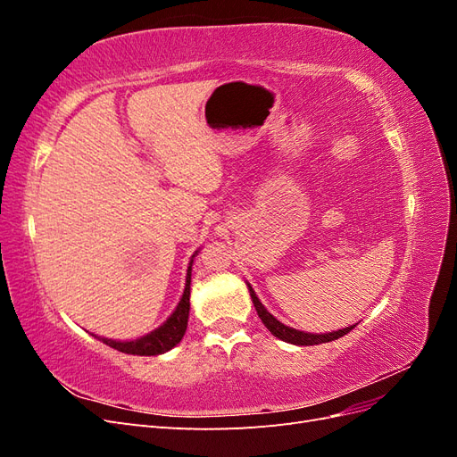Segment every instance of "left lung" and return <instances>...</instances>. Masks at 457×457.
Listing matches in <instances>:
<instances>
[{
	"instance_id": "8db88e82",
	"label": "left lung",
	"mask_w": 457,
	"mask_h": 457,
	"mask_svg": "<svg viewBox=\"0 0 457 457\" xmlns=\"http://www.w3.org/2000/svg\"><path fill=\"white\" fill-rule=\"evenodd\" d=\"M247 289H250V295H252V301H253V307L259 314V318L262 320V324L267 326V329L270 331V334L274 337H278L286 343H292V345H320V343H328V341H334V339H339L343 336H347L349 331L356 326H349V328H343V329H337V331H329V334H307V331H299V329H294L289 326H284L280 320H276V318L265 309V305L259 301V297L255 295L253 287L247 284Z\"/></svg>"
}]
</instances>
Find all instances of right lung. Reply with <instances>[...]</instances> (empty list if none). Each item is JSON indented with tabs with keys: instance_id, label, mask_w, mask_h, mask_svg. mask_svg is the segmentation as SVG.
I'll list each match as a JSON object with an SVG mask.
<instances>
[{
	"instance_id": "right-lung-1",
	"label": "right lung",
	"mask_w": 457,
	"mask_h": 457,
	"mask_svg": "<svg viewBox=\"0 0 457 457\" xmlns=\"http://www.w3.org/2000/svg\"><path fill=\"white\" fill-rule=\"evenodd\" d=\"M195 255H192V259H195ZM192 259L188 262L187 284H185L183 297H181V301H179V305L171 312V316L160 328H156L154 331H150V334H146V336H143L139 339H133V341H116V339H106V337H99V336H95V337L101 339L103 343H106L108 347H112V349H116L120 353H126V354L156 356V354H163V353H168L170 349H173L175 345L183 339L185 331H187V324H188Z\"/></svg>"
}]
</instances>
